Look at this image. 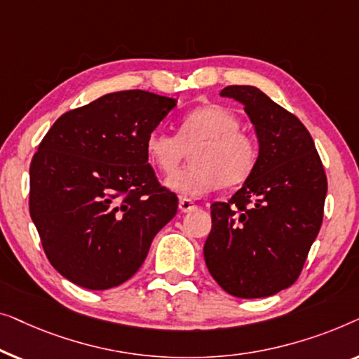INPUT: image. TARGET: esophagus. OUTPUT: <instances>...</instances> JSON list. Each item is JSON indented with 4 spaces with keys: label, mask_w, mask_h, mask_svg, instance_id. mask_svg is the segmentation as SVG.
Returning <instances> with one entry per match:
<instances>
[{
    "label": "esophagus",
    "mask_w": 359,
    "mask_h": 359,
    "mask_svg": "<svg viewBox=\"0 0 359 359\" xmlns=\"http://www.w3.org/2000/svg\"><path fill=\"white\" fill-rule=\"evenodd\" d=\"M198 208L194 201L189 200V198H180L179 200V210L182 211V213H190V211H194Z\"/></svg>",
    "instance_id": "34e87169"
}]
</instances>
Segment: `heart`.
Here are the masks:
<instances>
[{
	"label": "heart",
	"mask_w": 359,
	"mask_h": 359,
	"mask_svg": "<svg viewBox=\"0 0 359 359\" xmlns=\"http://www.w3.org/2000/svg\"><path fill=\"white\" fill-rule=\"evenodd\" d=\"M239 130L241 120L231 109L201 105L180 118L177 135L151 131L146 156L156 169L170 174L191 149V164L165 179L164 185L184 198H195L219 185H239L254 172L259 148Z\"/></svg>",
	"instance_id": "b5f03b06"
}]
</instances>
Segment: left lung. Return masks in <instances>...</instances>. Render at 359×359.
<instances>
[{"label":"left lung","instance_id":"left-lung-1","mask_svg":"<svg viewBox=\"0 0 359 359\" xmlns=\"http://www.w3.org/2000/svg\"><path fill=\"white\" fill-rule=\"evenodd\" d=\"M219 95L244 105L259 158L228 203L211 205L205 262L229 294L273 296L297 280L319 234L327 195L324 165L299 118L259 88L228 86Z\"/></svg>","mask_w":359,"mask_h":359}]
</instances>
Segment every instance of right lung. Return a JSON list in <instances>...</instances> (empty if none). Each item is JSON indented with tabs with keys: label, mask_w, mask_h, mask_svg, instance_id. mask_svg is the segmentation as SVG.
<instances>
[{
	"label": "right lung",
	"mask_w": 359,
	"mask_h": 359,
	"mask_svg": "<svg viewBox=\"0 0 359 359\" xmlns=\"http://www.w3.org/2000/svg\"><path fill=\"white\" fill-rule=\"evenodd\" d=\"M175 105L140 89L105 94L63 114L39 144L30 218L50 264L74 285L99 291L130 280L177 213L144 148Z\"/></svg>",
	"instance_id": "obj_1"
}]
</instances>
